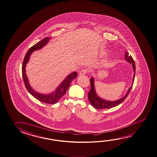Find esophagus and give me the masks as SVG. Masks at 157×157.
Masks as SVG:
<instances>
[{
	"label": "esophagus",
	"instance_id": "esophagus-1",
	"mask_svg": "<svg viewBox=\"0 0 157 157\" xmlns=\"http://www.w3.org/2000/svg\"><path fill=\"white\" fill-rule=\"evenodd\" d=\"M87 70H82L80 72V75H85L86 73H87Z\"/></svg>",
	"mask_w": 157,
	"mask_h": 157
}]
</instances>
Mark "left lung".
<instances>
[{"mask_svg": "<svg viewBox=\"0 0 157 157\" xmlns=\"http://www.w3.org/2000/svg\"><path fill=\"white\" fill-rule=\"evenodd\" d=\"M125 59H126V61L128 62L129 63L132 64V68L134 70V75H133V79H132V82L131 86L129 87L127 93L125 95L121 98L119 100L116 101H108L105 100V99H103L102 98H100L98 96V95L97 94L96 92L95 86V79L94 77H92L90 79V84H91V89L90 91L88 93V98L89 100L90 101L91 105H93L94 108L96 109H108V108H113L116 107L117 105H119L121 104V102H123L124 100L127 98L128 95L130 93L131 88L132 87V85L134 83V79H135V71H136V67H135V63L134 61L133 58L131 57V55H128V52H125Z\"/></svg>", "mask_w": 157, "mask_h": 157, "instance_id": "1", "label": "left lung"}]
</instances>
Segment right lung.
I'll return each mask as SVG.
<instances>
[{"instance_id":"1","label":"right lung","mask_w":157,"mask_h":157,"mask_svg":"<svg viewBox=\"0 0 157 157\" xmlns=\"http://www.w3.org/2000/svg\"><path fill=\"white\" fill-rule=\"evenodd\" d=\"M50 39L51 38L49 37H46L43 39L41 41H39L33 46H32L31 48L29 49L23 59L22 67V73L25 86L31 95L36 98L38 100L42 102L48 104H55L66 94L68 87H70V84L72 82V80L77 77V73L76 72H73L70 73V75H68L66 78H65V79L61 82V84L57 87L56 90L52 93L48 94H41L34 90L29 84V79L27 78L26 73V64H27L29 62L32 52L43 48L48 43Z\"/></svg>"}]
</instances>
